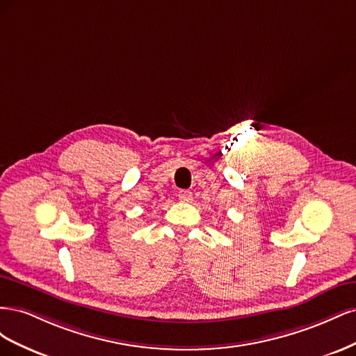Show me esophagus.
<instances>
[{
    "instance_id": "esophagus-1",
    "label": "esophagus",
    "mask_w": 356,
    "mask_h": 356,
    "mask_svg": "<svg viewBox=\"0 0 356 356\" xmlns=\"http://www.w3.org/2000/svg\"><path fill=\"white\" fill-rule=\"evenodd\" d=\"M178 199L181 202H191L193 200V193L188 190H182L178 193Z\"/></svg>"
}]
</instances>
